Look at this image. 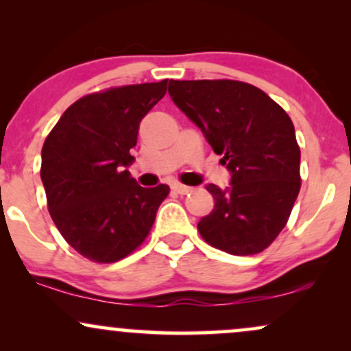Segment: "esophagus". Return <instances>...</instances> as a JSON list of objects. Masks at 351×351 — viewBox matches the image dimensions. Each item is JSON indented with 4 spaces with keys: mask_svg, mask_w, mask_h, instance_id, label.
I'll use <instances>...</instances> for the list:
<instances>
[{
    "mask_svg": "<svg viewBox=\"0 0 351 351\" xmlns=\"http://www.w3.org/2000/svg\"><path fill=\"white\" fill-rule=\"evenodd\" d=\"M171 189L175 193H178V195H188V193L193 191L191 186H184V184H181V183H173Z\"/></svg>",
    "mask_w": 351,
    "mask_h": 351,
    "instance_id": "esophagus-1",
    "label": "esophagus"
}]
</instances>
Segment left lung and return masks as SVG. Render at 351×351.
<instances>
[{
  "label": "left lung",
  "mask_w": 351,
  "mask_h": 351,
  "mask_svg": "<svg viewBox=\"0 0 351 351\" xmlns=\"http://www.w3.org/2000/svg\"><path fill=\"white\" fill-rule=\"evenodd\" d=\"M168 94L231 173L226 189L206 186L215 208L199 219V234L232 256L263 252L287 224L300 189L291 117L239 80H170Z\"/></svg>",
  "instance_id": "obj_1"
}]
</instances>
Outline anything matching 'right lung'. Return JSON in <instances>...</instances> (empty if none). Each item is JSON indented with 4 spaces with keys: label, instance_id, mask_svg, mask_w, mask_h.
Returning <instances> with one entry per match:
<instances>
[{
    "label": "right lung",
    "instance_id": "right-lung-1",
    "mask_svg": "<svg viewBox=\"0 0 351 351\" xmlns=\"http://www.w3.org/2000/svg\"><path fill=\"white\" fill-rule=\"evenodd\" d=\"M167 82L123 86L79 99L41 152V180L56 228L79 254L117 263L148 236L170 188H142L134 163L140 122L167 94Z\"/></svg>",
    "mask_w": 351,
    "mask_h": 351
}]
</instances>
